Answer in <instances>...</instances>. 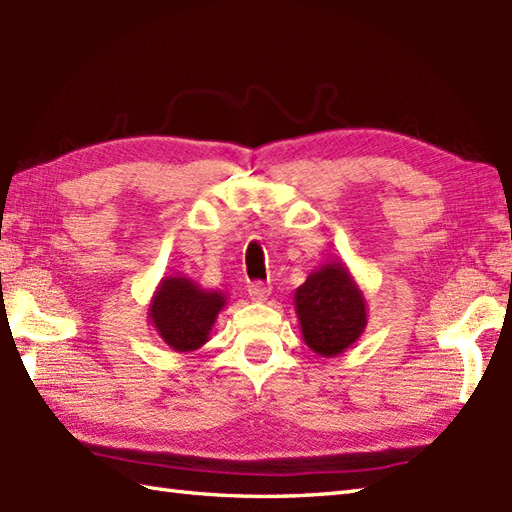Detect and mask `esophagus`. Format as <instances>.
Instances as JSON below:
<instances>
[{
	"mask_svg": "<svg viewBox=\"0 0 512 512\" xmlns=\"http://www.w3.org/2000/svg\"><path fill=\"white\" fill-rule=\"evenodd\" d=\"M270 292H272L270 283L255 281V283L248 285V294H251V299H253V301H257V303H264V301H268Z\"/></svg>",
	"mask_w": 512,
	"mask_h": 512,
	"instance_id": "1",
	"label": "esophagus"
}]
</instances>
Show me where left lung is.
<instances>
[{
	"instance_id": "left-lung-1",
	"label": "left lung",
	"mask_w": 512,
	"mask_h": 512,
	"mask_svg": "<svg viewBox=\"0 0 512 512\" xmlns=\"http://www.w3.org/2000/svg\"><path fill=\"white\" fill-rule=\"evenodd\" d=\"M294 310L307 347L320 358H338L366 329V299L347 264L325 261L294 292Z\"/></svg>"
}]
</instances>
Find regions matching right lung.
<instances>
[{"instance_id": "right-lung-1", "label": "right lung", "mask_w": 512, "mask_h": 512, "mask_svg": "<svg viewBox=\"0 0 512 512\" xmlns=\"http://www.w3.org/2000/svg\"><path fill=\"white\" fill-rule=\"evenodd\" d=\"M227 294L205 290L185 275L163 277L148 305V323L176 353H192L209 340Z\"/></svg>"}]
</instances>
